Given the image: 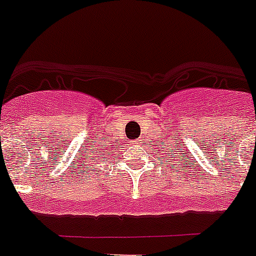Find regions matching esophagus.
<instances>
[{"mask_svg": "<svg viewBox=\"0 0 256 256\" xmlns=\"http://www.w3.org/2000/svg\"><path fill=\"white\" fill-rule=\"evenodd\" d=\"M140 144V140H136L134 141V144Z\"/></svg>", "mask_w": 256, "mask_h": 256, "instance_id": "obj_1", "label": "esophagus"}]
</instances>
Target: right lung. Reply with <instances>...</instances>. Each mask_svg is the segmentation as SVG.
<instances>
[{
  "label": "right lung",
  "mask_w": 256,
  "mask_h": 256,
  "mask_svg": "<svg viewBox=\"0 0 256 256\" xmlns=\"http://www.w3.org/2000/svg\"><path fill=\"white\" fill-rule=\"evenodd\" d=\"M92 152H94V151H92ZM92 160H94V158H92Z\"/></svg>",
  "instance_id": "add662e5"
}]
</instances>
